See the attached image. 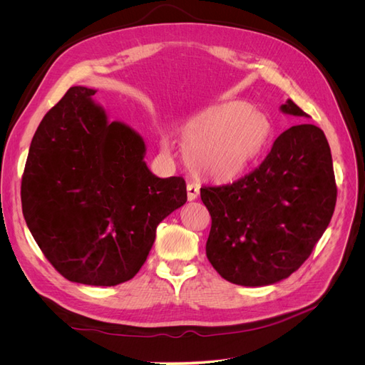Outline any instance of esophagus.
I'll return each mask as SVG.
<instances>
[{
	"instance_id": "34e87169",
	"label": "esophagus",
	"mask_w": 365,
	"mask_h": 365,
	"mask_svg": "<svg viewBox=\"0 0 365 365\" xmlns=\"http://www.w3.org/2000/svg\"><path fill=\"white\" fill-rule=\"evenodd\" d=\"M197 196H200V185L193 184V182L187 184V200L193 201V200H196Z\"/></svg>"
}]
</instances>
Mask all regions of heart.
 I'll return each mask as SVG.
<instances>
[{
  "mask_svg": "<svg viewBox=\"0 0 365 365\" xmlns=\"http://www.w3.org/2000/svg\"><path fill=\"white\" fill-rule=\"evenodd\" d=\"M271 137L268 117L245 102L210 106L185 125L181 143L193 173L213 181L237 178Z\"/></svg>",
  "mask_w": 365,
  "mask_h": 365,
  "instance_id": "1",
  "label": "heart"
}]
</instances>
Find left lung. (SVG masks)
<instances>
[{
    "instance_id": "1",
    "label": "left lung",
    "mask_w": 365,
    "mask_h": 365,
    "mask_svg": "<svg viewBox=\"0 0 365 365\" xmlns=\"http://www.w3.org/2000/svg\"><path fill=\"white\" fill-rule=\"evenodd\" d=\"M282 111L307 117L292 101ZM212 216L205 252L235 284L264 286L289 277L311 256L336 204L324 132L302 123L275 138L256 169L237 181L201 187Z\"/></svg>"
}]
</instances>
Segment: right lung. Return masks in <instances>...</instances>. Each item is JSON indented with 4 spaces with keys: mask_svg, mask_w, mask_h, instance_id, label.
Instances as JSON below:
<instances>
[{
    "mask_svg": "<svg viewBox=\"0 0 365 365\" xmlns=\"http://www.w3.org/2000/svg\"><path fill=\"white\" fill-rule=\"evenodd\" d=\"M94 90L73 86L43 115L21 181L23 215L46 259L65 279L93 286L130 280L157 227L187 201L181 176L158 178L145 141L106 115Z\"/></svg>",
    "mask_w": 365,
    "mask_h": 365,
    "instance_id": "1",
    "label": "right lung"
}]
</instances>
